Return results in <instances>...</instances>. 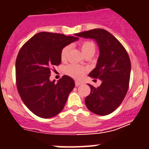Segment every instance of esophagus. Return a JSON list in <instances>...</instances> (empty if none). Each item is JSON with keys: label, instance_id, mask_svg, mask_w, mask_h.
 <instances>
[{"label": "esophagus", "instance_id": "esophagus-1", "mask_svg": "<svg viewBox=\"0 0 149 149\" xmlns=\"http://www.w3.org/2000/svg\"><path fill=\"white\" fill-rule=\"evenodd\" d=\"M82 84V83L80 82V81H75V85H76V86H79L81 85Z\"/></svg>", "mask_w": 149, "mask_h": 149}]
</instances>
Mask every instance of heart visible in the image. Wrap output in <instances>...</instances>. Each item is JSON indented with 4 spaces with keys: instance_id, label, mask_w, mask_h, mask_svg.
<instances>
[{
    "instance_id": "1",
    "label": "heart",
    "mask_w": 149,
    "mask_h": 149,
    "mask_svg": "<svg viewBox=\"0 0 149 149\" xmlns=\"http://www.w3.org/2000/svg\"><path fill=\"white\" fill-rule=\"evenodd\" d=\"M80 48L85 56H93L95 54V45L93 41H91V40L83 41L80 44ZM70 48V46H66L63 48L61 52V59L62 61H65L67 60ZM64 71L67 75L71 76L73 79H81L84 77L85 73H86L87 69L85 67L81 66V65L70 64L65 67Z\"/></svg>"
}]
</instances>
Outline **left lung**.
Instances as JSON below:
<instances>
[{"instance_id": "8db88e82", "label": "left lung", "mask_w": 149, "mask_h": 149, "mask_svg": "<svg viewBox=\"0 0 149 149\" xmlns=\"http://www.w3.org/2000/svg\"><path fill=\"white\" fill-rule=\"evenodd\" d=\"M75 35L94 39L100 51L96 67L88 76L101 80L102 83L98 88L88 84L91 93L86 98V106L98 115L111 113L120 106L128 91L131 61L127 51L111 33L104 29H93Z\"/></svg>"}]
</instances>
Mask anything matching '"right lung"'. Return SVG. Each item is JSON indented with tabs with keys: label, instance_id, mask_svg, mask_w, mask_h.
Returning a JSON list of instances; mask_svg holds the SVG:
<instances>
[{
	"label": "right lung",
	"instance_id": "right-lung-1",
	"mask_svg": "<svg viewBox=\"0 0 149 149\" xmlns=\"http://www.w3.org/2000/svg\"><path fill=\"white\" fill-rule=\"evenodd\" d=\"M78 39L40 32L30 38L18 52L15 61L18 93L28 109L40 118L58 114L75 87L74 81L68 76H63L57 83L50 81L49 77L53 67L61 63L63 48Z\"/></svg>",
	"mask_w": 149,
	"mask_h": 149
}]
</instances>
